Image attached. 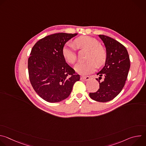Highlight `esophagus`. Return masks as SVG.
Returning a JSON list of instances; mask_svg holds the SVG:
<instances>
[{
    "label": "esophagus",
    "mask_w": 146,
    "mask_h": 146,
    "mask_svg": "<svg viewBox=\"0 0 146 146\" xmlns=\"http://www.w3.org/2000/svg\"><path fill=\"white\" fill-rule=\"evenodd\" d=\"M81 80H82L83 81H87L90 80V77L89 76H81Z\"/></svg>",
    "instance_id": "obj_1"
}]
</instances>
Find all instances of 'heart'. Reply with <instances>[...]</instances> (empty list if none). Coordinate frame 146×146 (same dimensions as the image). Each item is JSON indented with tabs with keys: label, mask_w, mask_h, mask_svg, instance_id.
Returning a JSON list of instances; mask_svg holds the SVG:
<instances>
[{
	"label": "heart",
	"mask_w": 146,
	"mask_h": 146,
	"mask_svg": "<svg viewBox=\"0 0 146 146\" xmlns=\"http://www.w3.org/2000/svg\"><path fill=\"white\" fill-rule=\"evenodd\" d=\"M74 43L77 48L88 50L86 62H79L75 66L76 71L81 74H89L94 72L97 66L105 63L107 54L105 49L100 46L99 41L90 36H82L74 40ZM62 55L69 64H73L76 60L75 47L71 44H65L62 48Z\"/></svg>",
	"instance_id": "heart-1"
}]
</instances>
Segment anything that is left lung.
Returning <instances> with one entry per match:
<instances>
[{"instance_id":"1","label":"left lung","mask_w":146,"mask_h":146,"mask_svg":"<svg viewBox=\"0 0 146 146\" xmlns=\"http://www.w3.org/2000/svg\"><path fill=\"white\" fill-rule=\"evenodd\" d=\"M99 37L105 44L107 56L105 64L97 73L99 89L90 93L94 100L106 102L113 99L122 91L130 69V59L127 50L117 40L105 35Z\"/></svg>"}]
</instances>
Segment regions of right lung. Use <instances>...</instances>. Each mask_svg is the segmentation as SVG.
<instances>
[{
  "label": "right lung",
  "mask_w": 146,
  "mask_h": 146,
  "mask_svg": "<svg viewBox=\"0 0 146 146\" xmlns=\"http://www.w3.org/2000/svg\"><path fill=\"white\" fill-rule=\"evenodd\" d=\"M77 35L52 34L38 40L32 49L28 66L30 81L36 92L48 102L66 99L80 78L66 63L62 52L67 41Z\"/></svg>",
  "instance_id": "right-lung-1"
}]
</instances>
